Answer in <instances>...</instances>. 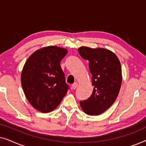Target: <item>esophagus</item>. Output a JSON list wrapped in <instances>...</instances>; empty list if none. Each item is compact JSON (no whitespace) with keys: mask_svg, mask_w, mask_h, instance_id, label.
<instances>
[{"mask_svg":"<svg viewBox=\"0 0 146 146\" xmlns=\"http://www.w3.org/2000/svg\"><path fill=\"white\" fill-rule=\"evenodd\" d=\"M77 86H78V83L74 82L72 85V88L73 90H75L77 88Z\"/></svg>","mask_w":146,"mask_h":146,"instance_id":"obj_1","label":"esophagus"}]
</instances>
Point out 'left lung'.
<instances>
[{
  "label": "left lung",
  "mask_w": 146,
  "mask_h": 146,
  "mask_svg": "<svg viewBox=\"0 0 146 146\" xmlns=\"http://www.w3.org/2000/svg\"><path fill=\"white\" fill-rule=\"evenodd\" d=\"M78 53L89 61L94 86L91 96L80 102L82 109L88 115H97L109 108L116 100L121 84V68L114 53L105 48L82 46Z\"/></svg>",
  "instance_id": "left-lung-1"
}]
</instances>
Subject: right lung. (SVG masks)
Masks as SVG:
<instances>
[{
  "label": "right lung",
  "instance_id": "obj_1",
  "mask_svg": "<svg viewBox=\"0 0 146 146\" xmlns=\"http://www.w3.org/2000/svg\"><path fill=\"white\" fill-rule=\"evenodd\" d=\"M66 49L44 47L30 56L24 66L21 84L31 104L41 112H50L60 104L69 89L60 67Z\"/></svg>",
  "mask_w": 146,
  "mask_h": 146
}]
</instances>
